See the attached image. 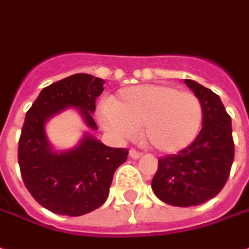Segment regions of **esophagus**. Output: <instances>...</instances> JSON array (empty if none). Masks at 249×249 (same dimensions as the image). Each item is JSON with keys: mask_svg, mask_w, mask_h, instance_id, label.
<instances>
[{"mask_svg": "<svg viewBox=\"0 0 249 249\" xmlns=\"http://www.w3.org/2000/svg\"><path fill=\"white\" fill-rule=\"evenodd\" d=\"M129 157L133 158V160H138V158L142 157V153L138 151V150H135V148H131V150H129Z\"/></svg>", "mask_w": 249, "mask_h": 249, "instance_id": "esophagus-1", "label": "esophagus"}]
</instances>
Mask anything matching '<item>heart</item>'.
<instances>
[{"mask_svg":"<svg viewBox=\"0 0 249 249\" xmlns=\"http://www.w3.org/2000/svg\"><path fill=\"white\" fill-rule=\"evenodd\" d=\"M204 118L202 101L174 86L146 84L121 89L99 110L102 126L116 138H132L136 128L158 153L187 148L199 135Z\"/></svg>","mask_w":249,"mask_h":249,"instance_id":"1","label":"heart"}]
</instances>
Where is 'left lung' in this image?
Returning a JSON list of instances; mask_svg holds the SVG:
<instances>
[{
	"mask_svg": "<svg viewBox=\"0 0 249 249\" xmlns=\"http://www.w3.org/2000/svg\"><path fill=\"white\" fill-rule=\"evenodd\" d=\"M185 84L202 101V131L191 146L158 160L151 182L158 199L177 207L197 206L218 195L234 160L231 120L219 96L194 80L185 79Z\"/></svg>",
	"mask_w": 249,
	"mask_h": 249,
	"instance_id": "obj_1",
	"label": "left lung"
}]
</instances>
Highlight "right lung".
I'll use <instances>...</instances> for the list:
<instances>
[{
    "label": "right lung",
    "mask_w": 249,
    "mask_h": 249,
    "mask_svg": "<svg viewBox=\"0 0 249 249\" xmlns=\"http://www.w3.org/2000/svg\"><path fill=\"white\" fill-rule=\"evenodd\" d=\"M99 77L76 73L40 91L27 111L18 140V166L24 185L42 207L60 215L79 217L106 202L114 172L128 158L126 148L105 146L86 135L72 150L55 153L45 124L68 107L79 109L86 124L98 129L92 113L102 94Z\"/></svg>",
    "instance_id": "obj_1"
}]
</instances>
